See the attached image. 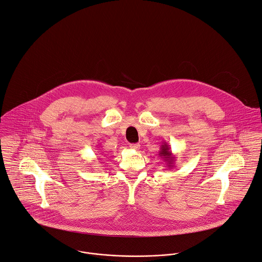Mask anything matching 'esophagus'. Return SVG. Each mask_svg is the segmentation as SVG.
Segmentation results:
<instances>
[{
	"instance_id": "obj_1",
	"label": "esophagus",
	"mask_w": 262,
	"mask_h": 262,
	"mask_svg": "<svg viewBox=\"0 0 262 262\" xmlns=\"http://www.w3.org/2000/svg\"><path fill=\"white\" fill-rule=\"evenodd\" d=\"M129 147L132 148V149H135V150H138V149L140 148V144H129Z\"/></svg>"
}]
</instances>
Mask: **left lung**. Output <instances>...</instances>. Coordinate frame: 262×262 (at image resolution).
Returning <instances> with one entry per match:
<instances>
[{
    "label": "left lung",
    "instance_id": "1",
    "mask_svg": "<svg viewBox=\"0 0 262 262\" xmlns=\"http://www.w3.org/2000/svg\"><path fill=\"white\" fill-rule=\"evenodd\" d=\"M159 156L167 163L166 167H168V169L173 168L174 163H175V157L172 155L171 148H170V146H169V144L167 142H164L163 145L161 146Z\"/></svg>",
    "mask_w": 262,
    "mask_h": 262
}]
</instances>
